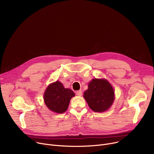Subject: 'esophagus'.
Segmentation results:
<instances>
[{
  "label": "esophagus",
  "mask_w": 154,
  "mask_h": 154,
  "mask_svg": "<svg viewBox=\"0 0 154 154\" xmlns=\"http://www.w3.org/2000/svg\"><path fill=\"white\" fill-rule=\"evenodd\" d=\"M75 94H76V95H77L79 96H81L82 95V91L81 90L77 91L75 92Z\"/></svg>",
  "instance_id": "34e87169"
}]
</instances>
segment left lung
<instances>
[{"label":"left lung","instance_id":"8db88e82","mask_svg":"<svg viewBox=\"0 0 154 154\" xmlns=\"http://www.w3.org/2000/svg\"><path fill=\"white\" fill-rule=\"evenodd\" d=\"M88 88L84 97L89 107L96 112L108 110L114 100V91L105 79H93L88 84Z\"/></svg>","mask_w":154,"mask_h":154}]
</instances>
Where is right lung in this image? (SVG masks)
I'll use <instances>...</instances> for the list:
<instances>
[{"label": "right lung", "mask_w": 154, "mask_h": 154, "mask_svg": "<svg viewBox=\"0 0 154 154\" xmlns=\"http://www.w3.org/2000/svg\"><path fill=\"white\" fill-rule=\"evenodd\" d=\"M74 95L75 94L70 88H64L61 82L57 81L48 86L44 99L48 109L60 114L67 110L70 100Z\"/></svg>", "instance_id": "1"}]
</instances>
